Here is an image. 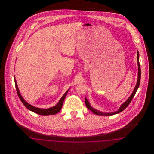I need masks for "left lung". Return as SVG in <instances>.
<instances>
[{
  "instance_id": "1",
  "label": "left lung",
  "mask_w": 154,
  "mask_h": 154,
  "mask_svg": "<svg viewBox=\"0 0 154 154\" xmlns=\"http://www.w3.org/2000/svg\"><path fill=\"white\" fill-rule=\"evenodd\" d=\"M137 65H138V77H137V81L136 85L135 87H134L133 91L132 94L131 95V96H129V97L123 104H122V105L120 106L119 109L117 111H116L112 112H103L100 111L99 110H96L95 109L93 108L91 106L89 102H88L87 99L85 97V105H86L87 107L88 108L89 110H91L93 113L95 114L96 115H98V116H112V115H114V114H117L118 113H119L121 111H122L123 110H124L128 107V106L129 104V103L132 101V99L133 98L134 96L136 94V92L137 89L139 88V87L140 82L141 69H140V66L139 52V51H137Z\"/></svg>"
}]
</instances>
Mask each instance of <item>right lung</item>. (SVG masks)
I'll return each mask as SVG.
<instances>
[{
	"mask_svg": "<svg viewBox=\"0 0 154 154\" xmlns=\"http://www.w3.org/2000/svg\"><path fill=\"white\" fill-rule=\"evenodd\" d=\"M14 81L15 88H16V90H17L18 95L19 96L21 101L23 104V105L30 111H32L33 112H35V113H36L37 114L42 115V116L54 115V114L59 112L61 110V109H62L64 99H65V97H66L67 93H68V91L69 90V89L66 91V92L65 93V94L62 96V97L60 98V99L59 100V102L58 103V104L56 106H55L54 107H52L51 108H48V109H40V108L34 107L33 106L30 104L29 103H28L25 100V99L22 97V96L21 95V93H20V91H19V89H18V85H17V81H16V80H15V76Z\"/></svg>",
	"mask_w": 154,
	"mask_h": 154,
	"instance_id": "add662e5",
	"label": "right lung"
}]
</instances>
